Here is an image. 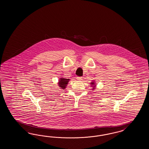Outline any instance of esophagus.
Here are the masks:
<instances>
[{
    "instance_id": "34e87169",
    "label": "esophagus",
    "mask_w": 149,
    "mask_h": 149,
    "mask_svg": "<svg viewBox=\"0 0 149 149\" xmlns=\"http://www.w3.org/2000/svg\"><path fill=\"white\" fill-rule=\"evenodd\" d=\"M77 80H79V81H81V80H82V77H77Z\"/></svg>"
}]
</instances>
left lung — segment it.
I'll return each mask as SVG.
<instances>
[{
	"mask_svg": "<svg viewBox=\"0 0 149 149\" xmlns=\"http://www.w3.org/2000/svg\"><path fill=\"white\" fill-rule=\"evenodd\" d=\"M91 87H92V90H94L95 88V86H96V84H95V81H93L92 82H91Z\"/></svg>",
	"mask_w": 149,
	"mask_h": 149,
	"instance_id": "1",
	"label": "left lung"
}]
</instances>
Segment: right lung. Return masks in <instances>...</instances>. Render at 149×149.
<instances>
[{"label": "right lung", "instance_id": "obj_1", "mask_svg": "<svg viewBox=\"0 0 149 149\" xmlns=\"http://www.w3.org/2000/svg\"><path fill=\"white\" fill-rule=\"evenodd\" d=\"M70 80L69 79H65V78H63V77H61L59 79L58 81V86L61 89H65V88H66V87L68 85V82Z\"/></svg>", "mask_w": 149, "mask_h": 149}]
</instances>
